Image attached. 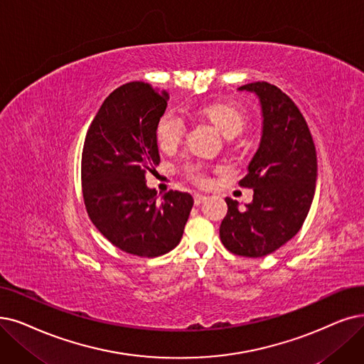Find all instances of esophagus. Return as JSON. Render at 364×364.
<instances>
[{
    "mask_svg": "<svg viewBox=\"0 0 364 364\" xmlns=\"http://www.w3.org/2000/svg\"><path fill=\"white\" fill-rule=\"evenodd\" d=\"M206 200H208L206 196H203V194H194V203H196V206L203 205V203H205Z\"/></svg>",
    "mask_w": 364,
    "mask_h": 364,
    "instance_id": "34e87169",
    "label": "esophagus"
}]
</instances>
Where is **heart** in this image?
<instances>
[{
  "instance_id": "heart-1",
  "label": "heart",
  "mask_w": 364,
  "mask_h": 364,
  "mask_svg": "<svg viewBox=\"0 0 364 364\" xmlns=\"http://www.w3.org/2000/svg\"><path fill=\"white\" fill-rule=\"evenodd\" d=\"M201 113L228 139L236 137L239 133H242V129L245 128L246 124L243 112L230 103L206 105L201 109ZM185 129L186 125L181 114L174 112L164 113L161 118L158 119L155 127V139L159 149L167 152L176 148L185 136ZM186 173L190 179L197 183L206 182L205 168L200 164L190 166L186 168Z\"/></svg>"
}]
</instances>
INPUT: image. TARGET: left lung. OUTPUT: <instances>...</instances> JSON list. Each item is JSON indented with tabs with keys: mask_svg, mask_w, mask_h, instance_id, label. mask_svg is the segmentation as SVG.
I'll return each mask as SVG.
<instances>
[{
	"mask_svg": "<svg viewBox=\"0 0 364 364\" xmlns=\"http://www.w3.org/2000/svg\"><path fill=\"white\" fill-rule=\"evenodd\" d=\"M239 91L257 95L261 106V139L242 186L254 190L246 209L225 198L228 212L220 227L225 248L242 257L272 254L301 228L315 196L316 151L299 107L267 82L243 85Z\"/></svg>",
	"mask_w": 364,
	"mask_h": 364,
	"instance_id": "left-lung-1",
	"label": "left lung"
}]
</instances>
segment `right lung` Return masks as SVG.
I'll use <instances>...</instances> for the list:
<instances>
[{
    "label": "right lung",
    "instance_id": "obj_1",
    "mask_svg": "<svg viewBox=\"0 0 364 364\" xmlns=\"http://www.w3.org/2000/svg\"><path fill=\"white\" fill-rule=\"evenodd\" d=\"M168 94L143 82L114 90L86 133L82 190L92 224L109 242L137 257H159L179 245L193 209L191 194L159 200L146 174L159 164L155 127Z\"/></svg>",
    "mask_w": 364,
    "mask_h": 364
}]
</instances>
